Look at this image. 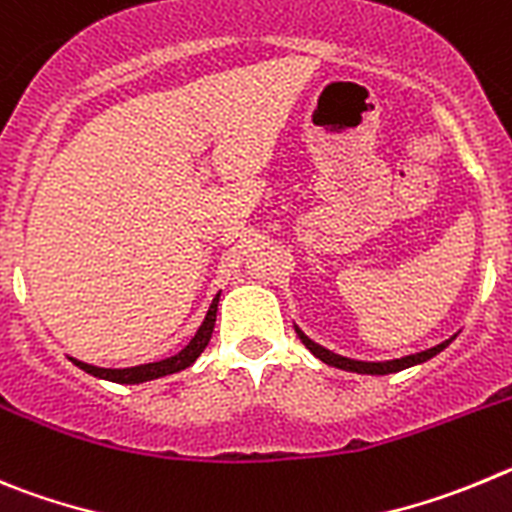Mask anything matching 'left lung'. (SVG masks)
<instances>
[{
    "mask_svg": "<svg viewBox=\"0 0 512 512\" xmlns=\"http://www.w3.org/2000/svg\"><path fill=\"white\" fill-rule=\"evenodd\" d=\"M296 334L298 339H301L303 344H306L308 352L313 354V357H319L324 365L329 367H336V370H347V372H357V375H390V372H400V370H408V367L413 365H423V362H428L431 357H436L439 352H444L446 347H449L454 339H457V334L449 336L446 342L436 344V347L431 349H423V352H416V354H408V357H400V359H385V362H365V359H352V357H342V354L331 352V349L321 347V344H316L313 339H308L306 334H303L301 329L296 326Z\"/></svg>",
    "mask_w": 512,
    "mask_h": 512,
    "instance_id": "8db88e82",
    "label": "left lung"
}]
</instances>
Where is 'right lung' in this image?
<instances>
[{"label": "right lung", "mask_w": 512, "mask_h": 512, "mask_svg": "<svg viewBox=\"0 0 512 512\" xmlns=\"http://www.w3.org/2000/svg\"><path fill=\"white\" fill-rule=\"evenodd\" d=\"M219 296L222 293H216L214 301H211L209 311H206L204 321L201 326L196 329V334L191 336V342L176 352L173 357H165L160 362H147V365H135V367H119V370H112V367H96L89 365V362H81V359H73L68 357L76 367H81L84 372L89 375L99 377V380H109V382H119V385H137V382H147V380H158V377L165 375H173V372H181L186 367H191L196 359L201 357V352L206 349L211 339V331H214L216 324V308H219Z\"/></svg>", "instance_id": "1"}]
</instances>
